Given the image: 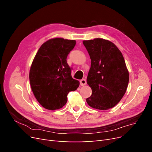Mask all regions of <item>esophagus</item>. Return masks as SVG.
<instances>
[{
	"label": "esophagus",
	"mask_w": 152,
	"mask_h": 152,
	"mask_svg": "<svg viewBox=\"0 0 152 152\" xmlns=\"http://www.w3.org/2000/svg\"><path fill=\"white\" fill-rule=\"evenodd\" d=\"M80 84L81 86H84V85H86V79H83L80 80Z\"/></svg>",
	"instance_id": "esophagus-1"
}]
</instances>
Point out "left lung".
I'll return each mask as SVG.
<instances>
[{"instance_id":"8db88e82","label":"left lung","mask_w":152,"mask_h":152,"mask_svg":"<svg viewBox=\"0 0 152 152\" xmlns=\"http://www.w3.org/2000/svg\"><path fill=\"white\" fill-rule=\"evenodd\" d=\"M83 44L91 59L87 83L93 93L86 102L96 109L113 108L125 94L129 80L122 54L113 43L103 39L84 40Z\"/></svg>"}]
</instances>
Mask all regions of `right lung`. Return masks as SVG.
Returning <instances> with one entry per match:
<instances>
[{
  "mask_svg": "<svg viewBox=\"0 0 152 152\" xmlns=\"http://www.w3.org/2000/svg\"><path fill=\"white\" fill-rule=\"evenodd\" d=\"M75 44L74 40L50 39L35 55L30 70V82L35 98L45 108H62L67 102L69 92L79 86V82L72 78V68L66 61Z\"/></svg>",
  "mask_w": 152,
  "mask_h": 152,
  "instance_id": "add662e5",
  "label": "right lung"
}]
</instances>
